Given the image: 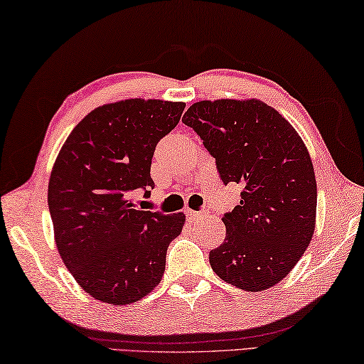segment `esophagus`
<instances>
[{"mask_svg":"<svg viewBox=\"0 0 364 364\" xmlns=\"http://www.w3.org/2000/svg\"><path fill=\"white\" fill-rule=\"evenodd\" d=\"M185 213H187L188 220L198 221V220H201V218H205L207 215H209L210 212H209V209H203V210H191V209H187V210H185Z\"/></svg>","mask_w":364,"mask_h":364,"instance_id":"esophagus-1","label":"esophagus"}]
</instances>
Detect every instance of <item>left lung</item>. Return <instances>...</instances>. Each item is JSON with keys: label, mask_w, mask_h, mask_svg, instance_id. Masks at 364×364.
Segmentation results:
<instances>
[{"label": "left lung", "mask_w": 364, "mask_h": 364, "mask_svg": "<svg viewBox=\"0 0 364 364\" xmlns=\"http://www.w3.org/2000/svg\"><path fill=\"white\" fill-rule=\"evenodd\" d=\"M182 121L198 133L225 185L242 188L223 215L226 239L210 251L213 272L259 292L279 283L305 253L316 226L314 168L299 133L261 100H203Z\"/></svg>", "instance_id": "left-lung-1"}]
</instances>
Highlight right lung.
I'll use <instances>...</instances> for the list:
<instances>
[{"instance_id": "add662e5", "label": "right lung", "mask_w": 364, "mask_h": 364, "mask_svg": "<svg viewBox=\"0 0 364 364\" xmlns=\"http://www.w3.org/2000/svg\"><path fill=\"white\" fill-rule=\"evenodd\" d=\"M183 102L130 99L91 111L65 139L48 182L59 256L85 292L129 305L157 286L183 213L135 209L132 193L154 188L157 143Z\"/></svg>"}]
</instances>
